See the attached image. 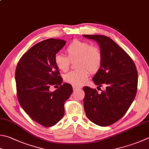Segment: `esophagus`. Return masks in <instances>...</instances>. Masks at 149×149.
<instances>
[{"instance_id": "1", "label": "esophagus", "mask_w": 149, "mask_h": 149, "mask_svg": "<svg viewBox=\"0 0 149 149\" xmlns=\"http://www.w3.org/2000/svg\"><path fill=\"white\" fill-rule=\"evenodd\" d=\"M80 88V87L79 86H72V89H73V90H76V89H78Z\"/></svg>"}]
</instances>
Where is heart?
Masks as SVG:
<instances>
[{"instance_id": "heart-1", "label": "heart", "mask_w": 149, "mask_h": 149, "mask_svg": "<svg viewBox=\"0 0 149 149\" xmlns=\"http://www.w3.org/2000/svg\"><path fill=\"white\" fill-rule=\"evenodd\" d=\"M65 51L67 57L61 54H56L54 62L60 71L66 72L69 69L71 61L77 60L76 67L78 69L64 76V80L73 86H80L86 83L89 78V71L95 73L102 65V54L100 48L91 45L88 42L74 40L69 45Z\"/></svg>"}]
</instances>
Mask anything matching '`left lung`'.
I'll use <instances>...</instances> for the list:
<instances>
[{
  "instance_id": "1",
  "label": "left lung",
  "mask_w": 149,
  "mask_h": 149,
  "mask_svg": "<svg viewBox=\"0 0 149 149\" xmlns=\"http://www.w3.org/2000/svg\"><path fill=\"white\" fill-rule=\"evenodd\" d=\"M84 37L99 45L102 65L92 80L98 88L106 86L101 93L84 87V110L91 122L106 127L122 118L135 99L138 80L136 67L127 53L111 38L102 35Z\"/></svg>"
}]
</instances>
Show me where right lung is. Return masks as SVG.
<instances>
[{
    "mask_svg": "<svg viewBox=\"0 0 149 149\" xmlns=\"http://www.w3.org/2000/svg\"><path fill=\"white\" fill-rule=\"evenodd\" d=\"M65 43L64 40L50 38L36 44L21 58L15 70L19 104L31 119L45 127L62 119L64 104L72 92L71 84H62L54 62L56 54ZM58 85L60 88L49 91L50 86Z\"/></svg>",
    "mask_w": 149,
    "mask_h": 149,
    "instance_id": "obj_1",
    "label": "right lung"
}]
</instances>
